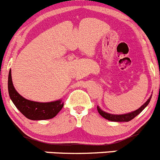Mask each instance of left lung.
<instances>
[{"label":"left lung","mask_w":160,"mask_h":160,"mask_svg":"<svg viewBox=\"0 0 160 160\" xmlns=\"http://www.w3.org/2000/svg\"><path fill=\"white\" fill-rule=\"evenodd\" d=\"M152 98V96L150 97V98L147 100V101L141 106V108L138 109V110L134 111V112H132L130 113H127V114H124V115H112V114L110 113H107V112H104V111H102L100 108L97 106V111H98L99 114L101 115L102 117H104V118L108 120H110V121L112 122H129L130 120H132L133 118H134L135 117L137 116L138 115H139L146 107L148 104H149L150 100Z\"/></svg>","instance_id":"8db88e82"}]
</instances>
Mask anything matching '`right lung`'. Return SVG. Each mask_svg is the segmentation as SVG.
Returning <instances> with one entry per match:
<instances>
[{"mask_svg":"<svg viewBox=\"0 0 160 160\" xmlns=\"http://www.w3.org/2000/svg\"><path fill=\"white\" fill-rule=\"evenodd\" d=\"M8 88L9 97L13 104L17 108L18 110L29 119H50L54 118L63 107V103H62L61 100L48 103H41L27 100L19 95L13 86L11 70L8 74Z\"/></svg>","mask_w":160,"mask_h":160,"instance_id":"add662e5","label":"right lung"}]
</instances>
